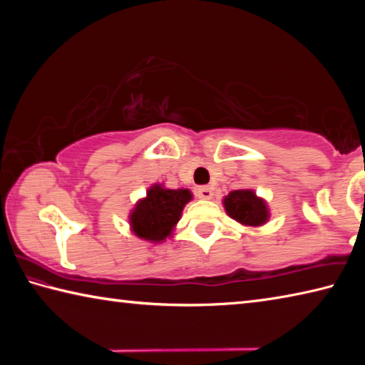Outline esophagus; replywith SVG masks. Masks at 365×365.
Returning <instances> with one entry per match:
<instances>
[{
  "mask_svg": "<svg viewBox=\"0 0 365 365\" xmlns=\"http://www.w3.org/2000/svg\"><path fill=\"white\" fill-rule=\"evenodd\" d=\"M196 195L197 197H201V200H211L214 195V190L211 187H200L196 190Z\"/></svg>",
  "mask_w": 365,
  "mask_h": 365,
  "instance_id": "obj_1",
  "label": "esophagus"
}]
</instances>
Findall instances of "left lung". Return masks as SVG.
Segmentation results:
<instances>
[{"label": "left lung", "instance_id": "left-lung-1", "mask_svg": "<svg viewBox=\"0 0 365 365\" xmlns=\"http://www.w3.org/2000/svg\"><path fill=\"white\" fill-rule=\"evenodd\" d=\"M222 205L228 217L245 227H262L270 219L267 201L255 190H233L224 196Z\"/></svg>", "mask_w": 365, "mask_h": 365}]
</instances>
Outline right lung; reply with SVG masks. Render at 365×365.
Instances as JSON below:
<instances>
[{"label": "right lung", "instance_id": "obj_1", "mask_svg": "<svg viewBox=\"0 0 365 365\" xmlns=\"http://www.w3.org/2000/svg\"><path fill=\"white\" fill-rule=\"evenodd\" d=\"M193 200L188 188L170 190L163 183H154L146 196L137 201L128 214L130 230L141 240L151 243H163L172 237L175 225L182 217L183 207Z\"/></svg>", "mask_w": 365, "mask_h": 365}]
</instances>
